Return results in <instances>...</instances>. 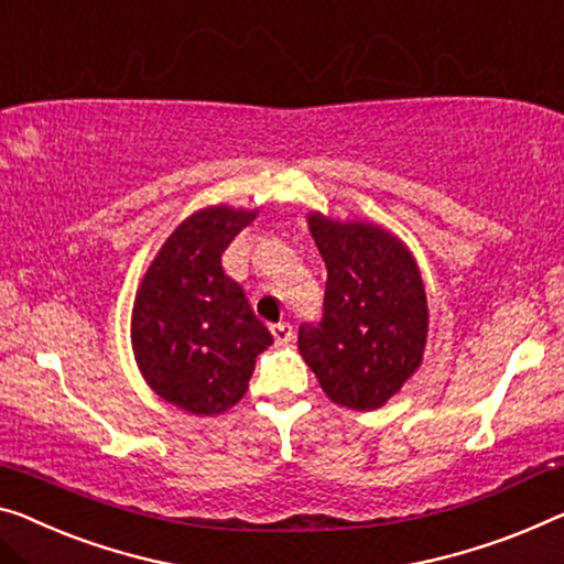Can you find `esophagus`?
<instances>
[{"label":"esophagus","instance_id":"obj_1","mask_svg":"<svg viewBox=\"0 0 564 564\" xmlns=\"http://www.w3.org/2000/svg\"><path fill=\"white\" fill-rule=\"evenodd\" d=\"M271 334H273L275 344H285V341H291V336H293V326H291V324H285V322H281V324H273V326H271Z\"/></svg>","mask_w":564,"mask_h":564}]
</instances>
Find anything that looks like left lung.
<instances>
[{"mask_svg":"<svg viewBox=\"0 0 564 564\" xmlns=\"http://www.w3.org/2000/svg\"><path fill=\"white\" fill-rule=\"evenodd\" d=\"M326 263L324 318L301 326L299 351L334 405L377 410L423 365L427 296L398 235L367 220L308 213Z\"/></svg>","mask_w":564,"mask_h":564,"instance_id":"1","label":"left lung"}]
</instances>
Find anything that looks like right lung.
<instances>
[{"instance_id": "1", "label": "right lung", "mask_w": 564, "mask_h": 564, "mask_svg": "<svg viewBox=\"0 0 564 564\" xmlns=\"http://www.w3.org/2000/svg\"><path fill=\"white\" fill-rule=\"evenodd\" d=\"M258 209L209 205L164 240L139 283L131 347L159 398L192 415H220L248 392L256 357L273 344L223 253Z\"/></svg>"}]
</instances>
